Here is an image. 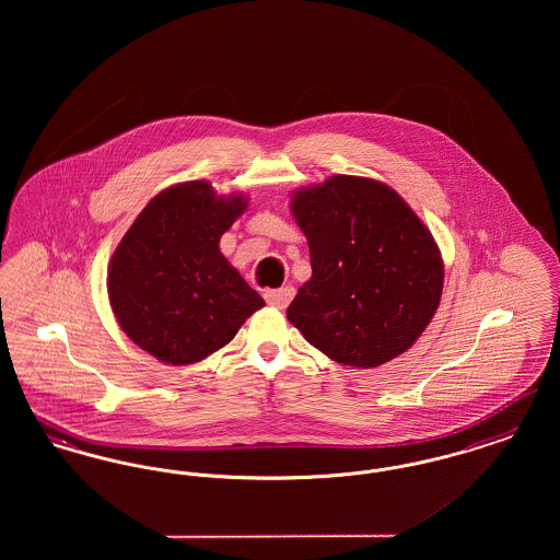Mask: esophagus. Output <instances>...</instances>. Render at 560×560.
Listing matches in <instances>:
<instances>
[{
    "label": "esophagus",
    "instance_id": "34e87169",
    "mask_svg": "<svg viewBox=\"0 0 560 560\" xmlns=\"http://www.w3.org/2000/svg\"><path fill=\"white\" fill-rule=\"evenodd\" d=\"M293 288L292 285H285V288H279V290H268L265 293L268 304L275 306V308H288V304L293 300Z\"/></svg>",
    "mask_w": 560,
    "mask_h": 560
}]
</instances>
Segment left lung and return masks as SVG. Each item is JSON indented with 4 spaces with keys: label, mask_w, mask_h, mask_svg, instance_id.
I'll use <instances>...</instances> for the list:
<instances>
[{
    "label": "left lung",
    "mask_w": 560,
    "mask_h": 560,
    "mask_svg": "<svg viewBox=\"0 0 560 560\" xmlns=\"http://www.w3.org/2000/svg\"><path fill=\"white\" fill-rule=\"evenodd\" d=\"M292 213L313 267L288 308L293 327L329 359L361 370L411 348L439 308L445 268L399 192L338 174L295 190Z\"/></svg>",
    "instance_id": "8db88e82"
}]
</instances>
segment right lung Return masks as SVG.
<instances>
[{"label":"right lung","instance_id":"obj_1","mask_svg":"<svg viewBox=\"0 0 560 560\" xmlns=\"http://www.w3.org/2000/svg\"><path fill=\"white\" fill-rule=\"evenodd\" d=\"M245 208L243 195L190 180L161 190L138 213L107 275L110 308L133 345L167 365H190L229 345L265 306L220 252Z\"/></svg>","mask_w":560,"mask_h":560}]
</instances>
